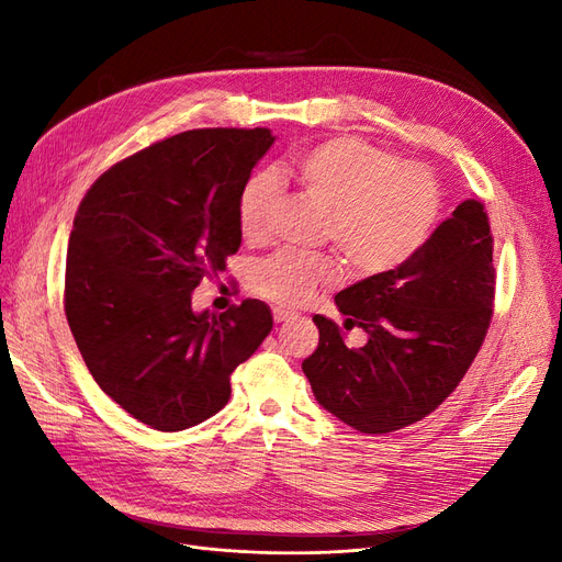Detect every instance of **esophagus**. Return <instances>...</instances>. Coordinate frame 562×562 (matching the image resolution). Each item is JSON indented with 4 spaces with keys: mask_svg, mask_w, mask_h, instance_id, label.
<instances>
[{
    "mask_svg": "<svg viewBox=\"0 0 562 562\" xmlns=\"http://www.w3.org/2000/svg\"><path fill=\"white\" fill-rule=\"evenodd\" d=\"M291 318H295V314H293V312H283V310H274V321H277V323H285V321H291Z\"/></svg>",
    "mask_w": 562,
    "mask_h": 562,
    "instance_id": "34e87169",
    "label": "esophagus"
}]
</instances>
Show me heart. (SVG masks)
Segmentation results:
<instances>
[{
    "instance_id": "1",
    "label": "heart",
    "mask_w": 562,
    "mask_h": 562,
    "mask_svg": "<svg viewBox=\"0 0 562 562\" xmlns=\"http://www.w3.org/2000/svg\"><path fill=\"white\" fill-rule=\"evenodd\" d=\"M300 190L326 203V239L353 277L375 279L411 262L429 241L443 194L431 168L351 135L304 147L285 164ZM283 180L250 173L236 201L244 239L262 241L283 203ZM339 279L330 258L277 252L255 267L252 288L281 310H300Z\"/></svg>"
}]
</instances>
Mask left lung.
Here are the masks:
<instances>
[{
	"label": "left lung",
	"instance_id": "1",
	"mask_svg": "<svg viewBox=\"0 0 562 562\" xmlns=\"http://www.w3.org/2000/svg\"><path fill=\"white\" fill-rule=\"evenodd\" d=\"M490 217L479 199L459 203L415 258L335 295V321L314 316L318 347L304 359L316 401L361 434H391L431 415L467 375L492 321L495 267Z\"/></svg>",
	"mask_w": 562,
	"mask_h": 562
}]
</instances>
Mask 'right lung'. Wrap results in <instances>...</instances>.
<instances>
[{
  "label": "right lung",
  "instance_id": "add662e5",
  "mask_svg": "<svg viewBox=\"0 0 562 562\" xmlns=\"http://www.w3.org/2000/svg\"><path fill=\"white\" fill-rule=\"evenodd\" d=\"M271 143L269 128L184 131L116 161L79 203L65 316L98 386L151 429L223 411L232 372L274 323L260 300L192 310L201 279L241 246L236 201Z\"/></svg>",
  "mask_w": 562,
  "mask_h": 562
}]
</instances>
